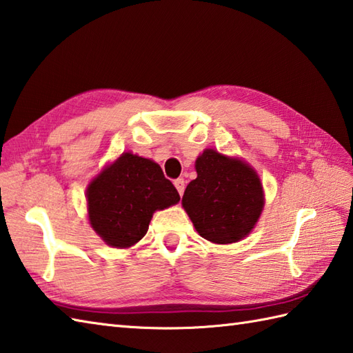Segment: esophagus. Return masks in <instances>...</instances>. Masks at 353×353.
I'll list each match as a JSON object with an SVG mask.
<instances>
[{"mask_svg":"<svg viewBox=\"0 0 353 353\" xmlns=\"http://www.w3.org/2000/svg\"><path fill=\"white\" fill-rule=\"evenodd\" d=\"M174 186H176L177 192L181 194V197H182L183 192H185V181H183V179H176V181H174Z\"/></svg>","mask_w":353,"mask_h":353,"instance_id":"34e87169","label":"esophagus"}]
</instances>
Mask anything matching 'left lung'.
Instances as JSON below:
<instances>
[{
  "label": "left lung",
  "mask_w": 353,
  "mask_h": 353,
  "mask_svg": "<svg viewBox=\"0 0 353 353\" xmlns=\"http://www.w3.org/2000/svg\"><path fill=\"white\" fill-rule=\"evenodd\" d=\"M182 206L205 239L232 244L252 232L264 209L259 176L249 163L206 148L196 161Z\"/></svg>",
  "instance_id": "left-lung-1"
}]
</instances>
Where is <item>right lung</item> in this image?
Wrapping results in <instances>:
<instances>
[{
  "label": "right lung",
  "instance_id": "right-lung-1",
  "mask_svg": "<svg viewBox=\"0 0 353 353\" xmlns=\"http://www.w3.org/2000/svg\"><path fill=\"white\" fill-rule=\"evenodd\" d=\"M181 196L152 159L123 153L88 185V216L104 243L127 249L144 238L156 211Z\"/></svg>",
  "mask_w": 353,
  "mask_h": 353
}]
</instances>
